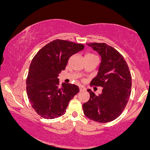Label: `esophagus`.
Segmentation results:
<instances>
[{
    "label": "esophagus",
    "instance_id": "esophagus-1",
    "mask_svg": "<svg viewBox=\"0 0 150 150\" xmlns=\"http://www.w3.org/2000/svg\"><path fill=\"white\" fill-rule=\"evenodd\" d=\"M79 90L80 91H83V90H85V89L83 88V87H79Z\"/></svg>",
    "mask_w": 150,
    "mask_h": 150
}]
</instances>
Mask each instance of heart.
Instances as JSON below:
<instances>
[{
	"label": "heart",
	"mask_w": 150,
	"mask_h": 150,
	"mask_svg": "<svg viewBox=\"0 0 150 150\" xmlns=\"http://www.w3.org/2000/svg\"><path fill=\"white\" fill-rule=\"evenodd\" d=\"M86 56H93V57H96V56L94 55V54H89L86 55Z\"/></svg>",
	"instance_id": "b5f03b06"
}]
</instances>
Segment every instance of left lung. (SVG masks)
Returning a JSON list of instances; mask_svg holds the SVG:
<instances>
[{
	"instance_id": "obj_1",
	"label": "left lung",
	"mask_w": 150,
	"mask_h": 150,
	"mask_svg": "<svg viewBox=\"0 0 150 150\" xmlns=\"http://www.w3.org/2000/svg\"><path fill=\"white\" fill-rule=\"evenodd\" d=\"M101 56L98 75L91 86L102 87L101 94L96 95L90 89V98L83 104L84 115L93 121L108 122L121 115L131 92V75L128 64L121 54L105 43L87 44Z\"/></svg>"
}]
</instances>
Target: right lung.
Returning <instances> with one entry per match:
<instances>
[{"label":"right lung","mask_w":150,"mask_h":150,"mask_svg":"<svg viewBox=\"0 0 150 150\" xmlns=\"http://www.w3.org/2000/svg\"><path fill=\"white\" fill-rule=\"evenodd\" d=\"M84 45L54 40L40 49L33 58L26 79V91L32 107L46 119L63 115L69 102L79 91L75 84L62 83L57 77L64 70L69 59Z\"/></svg>","instance_id":"right-lung-1"}]
</instances>
